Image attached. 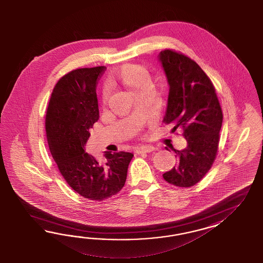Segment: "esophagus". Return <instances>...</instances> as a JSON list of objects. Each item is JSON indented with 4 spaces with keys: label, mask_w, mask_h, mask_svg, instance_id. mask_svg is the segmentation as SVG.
I'll list each match as a JSON object with an SVG mask.
<instances>
[{
    "label": "esophagus",
    "mask_w": 263,
    "mask_h": 263,
    "mask_svg": "<svg viewBox=\"0 0 263 263\" xmlns=\"http://www.w3.org/2000/svg\"><path fill=\"white\" fill-rule=\"evenodd\" d=\"M154 149H155V147H154L153 145H151V144H144V145H142V146L138 147V148L136 149V152H137L138 154H141V153L153 152Z\"/></svg>",
    "instance_id": "34e87169"
}]
</instances>
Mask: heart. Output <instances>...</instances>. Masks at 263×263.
<instances>
[{
  "label": "heart",
  "mask_w": 263,
  "mask_h": 263,
  "mask_svg": "<svg viewBox=\"0 0 263 263\" xmlns=\"http://www.w3.org/2000/svg\"><path fill=\"white\" fill-rule=\"evenodd\" d=\"M117 79L121 84L130 88L136 95L143 92L151 87V77L147 70L140 64H126L121 67L117 75ZM108 98V91L105 90L103 100Z\"/></svg>",
  "instance_id": "obj_1"
}]
</instances>
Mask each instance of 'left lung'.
Masks as SVG:
<instances>
[{
	"mask_svg": "<svg viewBox=\"0 0 263 263\" xmlns=\"http://www.w3.org/2000/svg\"><path fill=\"white\" fill-rule=\"evenodd\" d=\"M158 60L170 86L163 121L183 131L187 145L176 151V164L163 175L177 187L198 183L212 167L219 144L223 112L210 79L199 64L173 50L160 52Z\"/></svg>",
	"mask_w": 263,
	"mask_h": 263,
	"instance_id": "left-lung-1",
	"label": "left lung"
}]
</instances>
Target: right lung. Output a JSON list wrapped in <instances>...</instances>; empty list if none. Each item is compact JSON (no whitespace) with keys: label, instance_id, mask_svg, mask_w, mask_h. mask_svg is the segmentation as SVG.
I'll return each instance as SVG.
<instances>
[{"label":"right lung","instance_id":"1","mask_svg":"<svg viewBox=\"0 0 263 263\" xmlns=\"http://www.w3.org/2000/svg\"><path fill=\"white\" fill-rule=\"evenodd\" d=\"M105 66L72 70L59 80L48 104L45 129L51 154L65 181L85 199L100 201L122 189L130 152H105L100 164L85 151L99 119L96 84Z\"/></svg>","mask_w":263,"mask_h":263}]
</instances>
